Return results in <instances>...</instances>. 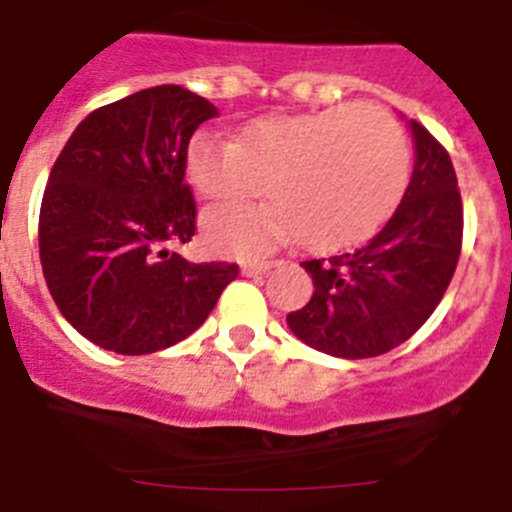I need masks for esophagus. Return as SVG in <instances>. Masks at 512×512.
Instances as JSON below:
<instances>
[{
  "mask_svg": "<svg viewBox=\"0 0 512 512\" xmlns=\"http://www.w3.org/2000/svg\"><path fill=\"white\" fill-rule=\"evenodd\" d=\"M266 269H271V261L269 259H246L241 264L243 277H256V274H264Z\"/></svg>",
  "mask_w": 512,
  "mask_h": 512,
  "instance_id": "1",
  "label": "esophagus"
}]
</instances>
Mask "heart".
Returning a JSON list of instances; mask_svg holds the SVG:
<instances>
[{"label": "heart", "instance_id": "b5f03b06", "mask_svg": "<svg viewBox=\"0 0 512 512\" xmlns=\"http://www.w3.org/2000/svg\"><path fill=\"white\" fill-rule=\"evenodd\" d=\"M184 174L210 202L269 205L217 207L205 215V238L217 251L261 253L297 235L305 248L361 241L392 215L410 179V146L400 122L374 104H336L302 115L246 122L238 138L194 133Z\"/></svg>", "mask_w": 512, "mask_h": 512}]
</instances>
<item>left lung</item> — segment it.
<instances>
[{
    "label": "left lung",
    "instance_id": "obj_1",
    "mask_svg": "<svg viewBox=\"0 0 512 512\" xmlns=\"http://www.w3.org/2000/svg\"><path fill=\"white\" fill-rule=\"evenodd\" d=\"M415 169L405 197L364 246L302 261L315 292L289 312L300 341L341 359H369L408 341L431 318L454 277L464 207L449 151L410 122Z\"/></svg>",
    "mask_w": 512,
    "mask_h": 512
}]
</instances>
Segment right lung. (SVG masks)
Returning a JSON list of instances; mask_svg holds the SVG:
<instances>
[{"instance_id": "right-lung-1", "label": "right lung", "mask_w": 512, "mask_h": 512, "mask_svg": "<svg viewBox=\"0 0 512 512\" xmlns=\"http://www.w3.org/2000/svg\"><path fill=\"white\" fill-rule=\"evenodd\" d=\"M217 110L176 84L140 89L79 122L40 202V264L61 315L97 346L153 354L200 328L238 264H192L189 138Z\"/></svg>"}]
</instances>
